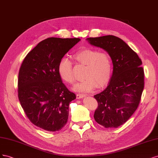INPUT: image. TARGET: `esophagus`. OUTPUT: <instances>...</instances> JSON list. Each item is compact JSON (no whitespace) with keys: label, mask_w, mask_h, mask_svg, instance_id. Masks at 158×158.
<instances>
[{"label":"esophagus","mask_w":158,"mask_h":158,"mask_svg":"<svg viewBox=\"0 0 158 158\" xmlns=\"http://www.w3.org/2000/svg\"><path fill=\"white\" fill-rule=\"evenodd\" d=\"M86 96V94H80V93H78L76 94V97H77V99H79V98H82L83 97H85V96Z\"/></svg>","instance_id":"esophagus-1"}]
</instances>
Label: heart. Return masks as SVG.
Here are the masks:
<instances>
[{
    "label": "heart",
    "instance_id": "obj_1",
    "mask_svg": "<svg viewBox=\"0 0 158 158\" xmlns=\"http://www.w3.org/2000/svg\"><path fill=\"white\" fill-rule=\"evenodd\" d=\"M75 59L83 65H86L83 81L75 85L74 90L79 92H90L96 86L102 88L111 77L112 62L106 52H99L92 48H84L74 55ZM58 75L64 82L73 84L75 77L72 63L66 58L60 60L58 65Z\"/></svg>",
    "mask_w": 158,
    "mask_h": 158
}]
</instances>
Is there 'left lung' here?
Instances as JSON below:
<instances>
[{
  "instance_id": "left-lung-1",
  "label": "left lung",
  "mask_w": 158,
  "mask_h": 158,
  "mask_svg": "<svg viewBox=\"0 0 158 158\" xmlns=\"http://www.w3.org/2000/svg\"><path fill=\"white\" fill-rule=\"evenodd\" d=\"M87 40L108 52L114 65L108 86L94 96L98 102L94 119L105 128H118L131 118L139 105L144 85L142 60L128 44L114 35Z\"/></svg>"
}]
</instances>
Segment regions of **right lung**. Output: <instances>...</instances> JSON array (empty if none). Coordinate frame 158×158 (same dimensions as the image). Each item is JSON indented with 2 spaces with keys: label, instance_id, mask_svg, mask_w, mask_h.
<instances>
[{
  "label": "right lung",
  "instance_id": "obj_1",
  "mask_svg": "<svg viewBox=\"0 0 158 158\" xmlns=\"http://www.w3.org/2000/svg\"><path fill=\"white\" fill-rule=\"evenodd\" d=\"M80 40L56 37L43 40L27 54L19 68L20 104L29 120L45 131H60L68 121L69 104L76 96L62 83L58 65Z\"/></svg>",
  "mask_w": 158,
  "mask_h": 158
}]
</instances>
